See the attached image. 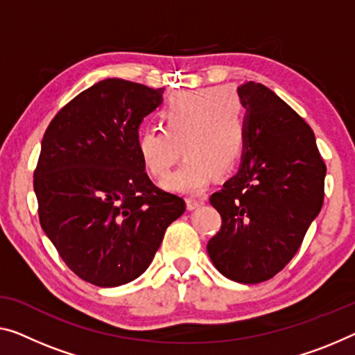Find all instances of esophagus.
Segmentation results:
<instances>
[{
  "mask_svg": "<svg viewBox=\"0 0 355 355\" xmlns=\"http://www.w3.org/2000/svg\"><path fill=\"white\" fill-rule=\"evenodd\" d=\"M205 204V199L204 198H188L187 199V205H188V210H196L199 209L200 205Z\"/></svg>",
  "mask_w": 355,
  "mask_h": 355,
  "instance_id": "obj_1",
  "label": "esophagus"
}]
</instances>
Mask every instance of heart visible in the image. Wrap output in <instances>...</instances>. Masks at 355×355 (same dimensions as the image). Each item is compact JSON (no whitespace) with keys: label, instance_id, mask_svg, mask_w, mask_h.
<instances>
[{"label":"heart","instance_id":"heart-1","mask_svg":"<svg viewBox=\"0 0 355 355\" xmlns=\"http://www.w3.org/2000/svg\"><path fill=\"white\" fill-rule=\"evenodd\" d=\"M161 127H148L137 137V150L146 171L166 178L172 191L198 194L216 172L230 173L237 166L247 140V110L232 87L180 91L166 100L159 111ZM182 150H179V146Z\"/></svg>","mask_w":355,"mask_h":355}]
</instances>
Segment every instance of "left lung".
<instances>
[{"mask_svg": "<svg viewBox=\"0 0 355 355\" xmlns=\"http://www.w3.org/2000/svg\"><path fill=\"white\" fill-rule=\"evenodd\" d=\"M247 110L241 167L210 204L221 228L207 244L215 268L258 284L282 271L324 204L327 167L304 119L260 83L237 87Z\"/></svg>", "mask_w": 355, "mask_h": 355, "instance_id": "obj_1", "label": "left lung"}]
</instances>
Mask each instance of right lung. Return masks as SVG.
<instances>
[{
  "label": "right lung",
  "mask_w": 355,
  "mask_h": 355,
  "mask_svg": "<svg viewBox=\"0 0 355 355\" xmlns=\"http://www.w3.org/2000/svg\"><path fill=\"white\" fill-rule=\"evenodd\" d=\"M164 87L108 78L51 121L35 171L41 228L76 276L118 287L146 271L184 200L151 182L137 150Z\"/></svg>",
  "instance_id": "1"
}]
</instances>
